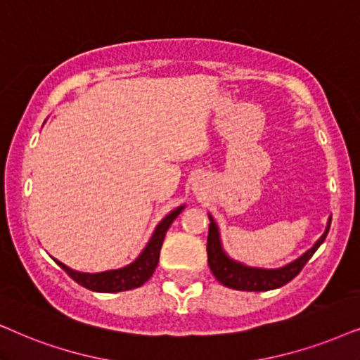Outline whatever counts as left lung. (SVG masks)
<instances>
[{
  "mask_svg": "<svg viewBox=\"0 0 360 360\" xmlns=\"http://www.w3.org/2000/svg\"><path fill=\"white\" fill-rule=\"evenodd\" d=\"M209 216V234H207V262L211 267L214 277L221 282L226 288L236 289V290H252V292H259V290H272L282 285L288 284L292 281L302 267L306 266L309 259L314 256V252L319 249V245L326 240V236L329 233L332 216L327 221V227L324 234L316 240V244L311 249H307L302 256L294 259L292 262L285 264L282 267H276V269H264V267H251L245 264L234 261L229 257L222 248L219 227H217L216 221L211 214Z\"/></svg>",
  "mask_w": 360,
  "mask_h": 360,
  "instance_id": "obj_1",
  "label": "left lung"
}]
</instances>
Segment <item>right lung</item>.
<instances>
[{
  "label": "right lung",
  "mask_w": 360,
  "mask_h": 360,
  "mask_svg": "<svg viewBox=\"0 0 360 360\" xmlns=\"http://www.w3.org/2000/svg\"><path fill=\"white\" fill-rule=\"evenodd\" d=\"M186 206H179L167 214L154 229L151 239L148 240L146 248L143 249V252L134 259L133 262L127 264V266L121 267V269H111L104 272H79L68 267L66 264L59 262L58 259H54L59 267L63 271H66V274L71 277L72 281L78 282L83 288L94 290V292H121V290H129L136 289L139 285H143L144 282L149 281V277L156 271L158 262H159V252H161L162 240L166 238L167 229L172 224V221L183 212Z\"/></svg>",
  "instance_id": "obj_1"
}]
</instances>
